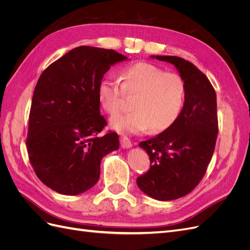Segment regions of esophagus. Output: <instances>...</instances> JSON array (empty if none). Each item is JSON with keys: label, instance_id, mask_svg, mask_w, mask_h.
<instances>
[{"label": "esophagus", "instance_id": "1", "mask_svg": "<svg viewBox=\"0 0 250 250\" xmlns=\"http://www.w3.org/2000/svg\"><path fill=\"white\" fill-rule=\"evenodd\" d=\"M121 146L124 149H129L132 147V143L127 137H123L121 138Z\"/></svg>", "mask_w": 250, "mask_h": 250}]
</instances>
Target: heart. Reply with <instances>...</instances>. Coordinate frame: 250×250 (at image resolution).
Wrapping results in <instances>:
<instances>
[{
  "label": "heart",
  "instance_id": "obj_1",
  "mask_svg": "<svg viewBox=\"0 0 250 250\" xmlns=\"http://www.w3.org/2000/svg\"><path fill=\"white\" fill-rule=\"evenodd\" d=\"M119 82L104 77L97 95L101 107L109 116L122 109L123 96H134L132 112L110 119V127L122 134H137L151 127L162 132L178 120L186 103V84L177 74L167 73L152 63L139 62L126 67Z\"/></svg>",
  "mask_w": 250,
  "mask_h": 250
}]
</instances>
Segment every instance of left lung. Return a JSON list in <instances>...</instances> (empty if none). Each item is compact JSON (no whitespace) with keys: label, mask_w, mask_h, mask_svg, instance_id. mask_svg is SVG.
<instances>
[{"label":"left lung","mask_w":250,"mask_h":250,"mask_svg":"<svg viewBox=\"0 0 250 250\" xmlns=\"http://www.w3.org/2000/svg\"><path fill=\"white\" fill-rule=\"evenodd\" d=\"M173 64L186 84V103L169 129L140 147L150 157V169L137 184L149 197L168 201L193 191L206 174L217 133L216 92L201 71L177 56H150Z\"/></svg>","instance_id":"8db88e82"}]
</instances>
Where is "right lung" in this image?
I'll use <instances>...</instances> for the list:
<instances>
[{
    "instance_id": "right-lung-1",
    "label": "right lung",
    "mask_w": 250,
    "mask_h": 250,
    "mask_svg": "<svg viewBox=\"0 0 250 250\" xmlns=\"http://www.w3.org/2000/svg\"><path fill=\"white\" fill-rule=\"evenodd\" d=\"M128 58L120 53L81 46L42 72L29 116L27 150L36 176L53 191L78 195L100 177L102 158L119 149L116 132L99 135L97 89L110 66Z\"/></svg>"
}]
</instances>
